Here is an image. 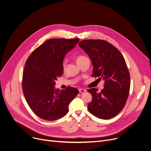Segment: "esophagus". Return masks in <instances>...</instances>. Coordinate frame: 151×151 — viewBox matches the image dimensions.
I'll list each match as a JSON object with an SVG mask.
<instances>
[{
	"instance_id": "34e87169",
	"label": "esophagus",
	"mask_w": 151,
	"mask_h": 151,
	"mask_svg": "<svg viewBox=\"0 0 151 151\" xmlns=\"http://www.w3.org/2000/svg\"><path fill=\"white\" fill-rule=\"evenodd\" d=\"M85 91H86V90H84V89H82V88H81V89L79 90V92L80 93H84V92H85Z\"/></svg>"
}]
</instances>
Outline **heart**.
I'll use <instances>...</instances> for the list:
<instances>
[{
	"label": "heart",
	"instance_id": "1",
	"mask_svg": "<svg viewBox=\"0 0 151 151\" xmlns=\"http://www.w3.org/2000/svg\"><path fill=\"white\" fill-rule=\"evenodd\" d=\"M85 58H87L85 57V56H83V55H79L76 58V61L78 63L79 62H80L81 61H82V60H83ZM67 64H68L67 59H64L63 61V63H62V68H63V71H65V70L66 69V66H67Z\"/></svg>",
	"mask_w": 151,
	"mask_h": 151
}]
</instances>
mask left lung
Here are the masks:
<instances>
[{
  "instance_id": "left-lung-1",
  "label": "left lung",
  "mask_w": 151,
  "mask_h": 151,
  "mask_svg": "<svg viewBox=\"0 0 151 151\" xmlns=\"http://www.w3.org/2000/svg\"><path fill=\"white\" fill-rule=\"evenodd\" d=\"M79 45L93 63L92 76L105 81L101 92L95 88L88 90L93 96L88 109L100 119L112 118L124 108L130 91V75L125 59L116 48L104 40H83Z\"/></svg>"
}]
</instances>
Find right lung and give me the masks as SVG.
Listing matches in <instances>:
<instances>
[{"label": "right lung", "instance_id": "right-lung-1", "mask_svg": "<svg viewBox=\"0 0 151 151\" xmlns=\"http://www.w3.org/2000/svg\"><path fill=\"white\" fill-rule=\"evenodd\" d=\"M79 41L75 39H51L36 48L28 57L23 73L22 88L32 111L39 118L54 121L65 116L78 89L68 87L55 90L58 77L63 75L62 63L67 52Z\"/></svg>", "mask_w": 151, "mask_h": 151}]
</instances>
